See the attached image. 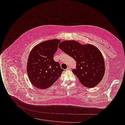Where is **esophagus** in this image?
I'll return each instance as SVG.
<instances>
[{"label": "esophagus", "mask_w": 125, "mask_h": 125, "mask_svg": "<svg viewBox=\"0 0 125 125\" xmlns=\"http://www.w3.org/2000/svg\"><path fill=\"white\" fill-rule=\"evenodd\" d=\"M71 67H68L67 68H66V70H71Z\"/></svg>", "instance_id": "esophagus-1"}]
</instances>
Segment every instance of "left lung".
<instances>
[{"label": "left lung", "instance_id": "left-lung-1", "mask_svg": "<svg viewBox=\"0 0 125 125\" xmlns=\"http://www.w3.org/2000/svg\"><path fill=\"white\" fill-rule=\"evenodd\" d=\"M59 48L76 61L72 72L85 87H95L101 82L105 73V63L100 50L91 44H83L75 40L61 42Z\"/></svg>", "mask_w": 125, "mask_h": 125}]
</instances>
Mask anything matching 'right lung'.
I'll use <instances>...</instances> for the list:
<instances>
[{"instance_id": "right-lung-1", "label": "right lung", "mask_w": 125, "mask_h": 125, "mask_svg": "<svg viewBox=\"0 0 125 125\" xmlns=\"http://www.w3.org/2000/svg\"><path fill=\"white\" fill-rule=\"evenodd\" d=\"M60 42L57 39L44 41L36 45L30 52L27 72L30 83L39 89L51 87L64 71L53 60Z\"/></svg>"}]
</instances>
